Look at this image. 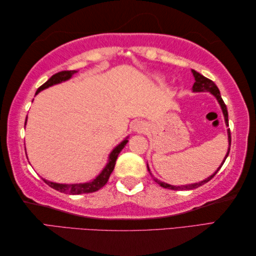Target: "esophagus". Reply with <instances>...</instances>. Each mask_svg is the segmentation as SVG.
I'll return each mask as SVG.
<instances>
[{"instance_id":"34e87169","label":"esophagus","mask_w":256,"mask_h":256,"mask_svg":"<svg viewBox=\"0 0 256 256\" xmlns=\"http://www.w3.org/2000/svg\"><path fill=\"white\" fill-rule=\"evenodd\" d=\"M148 128V125L144 121H138L133 124V130L138 133H143Z\"/></svg>"}]
</instances>
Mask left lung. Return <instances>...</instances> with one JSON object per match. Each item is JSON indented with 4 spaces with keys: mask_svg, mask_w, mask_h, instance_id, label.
Instances as JSON below:
<instances>
[{
    "mask_svg": "<svg viewBox=\"0 0 256 256\" xmlns=\"http://www.w3.org/2000/svg\"><path fill=\"white\" fill-rule=\"evenodd\" d=\"M192 74L194 77V84L192 86V91L194 92H210V94H214L216 100H218L219 104L222 108V112H224V121H226V126H229V120H228V110H226V103L224 102V100H222L221 98V94H220V91L218 89V86H216V84L214 82V81L206 78L204 76L200 74L199 72H196V70H192ZM228 140H229V148H228V153L224 157V162H221V166L218 168V170H216L214 174H212V175L210 177H208L206 179H204V180L202 182H196V184H182V186H172V184H166V182H162L160 180H158V179L154 178L155 182H157L160 184V186H162V188H167V189H172V190H190V189H196L198 188L200 186H202V184H204L206 182H208L209 180H211L212 178H214L216 176V174L220 170V168L222 167V165L224 164V162L226 160L228 155H229V152H230V146H231V133H230V128H228ZM148 170L150 172V168L148 166Z\"/></svg>",
    "mask_w": 256,
    "mask_h": 256,
    "instance_id": "obj_1",
    "label": "left lung"
}]
</instances>
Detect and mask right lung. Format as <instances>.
<instances>
[{"label": "right lung", "mask_w": 256, "mask_h": 256, "mask_svg": "<svg viewBox=\"0 0 256 256\" xmlns=\"http://www.w3.org/2000/svg\"><path fill=\"white\" fill-rule=\"evenodd\" d=\"M76 72H77V70H64V72L52 74V77L48 79L44 84L40 86V88L37 89L36 94H38V92H40L42 90L48 88V86H52L54 84H60V82H62V81H66V80L70 79ZM26 121H27V116H26ZM25 124H26V122H25ZM128 142V138H126L111 152L110 156H108V162L106 164V166L103 168V170L101 172L100 175L96 176L94 179V180H91L89 182H84V184H70L48 182V180H46V179H44V182L48 184V186L52 187V189H55V190H57V192H64V194H80L94 192H96V190L101 189L108 182V177H110L111 172L114 170V166H116V158H118V156L120 154V152H121L124 148V146L126 145Z\"/></svg>", "instance_id": "add662e5"}]
</instances>
